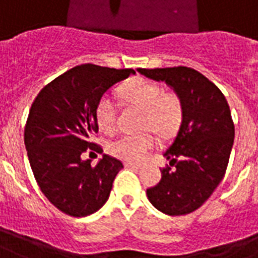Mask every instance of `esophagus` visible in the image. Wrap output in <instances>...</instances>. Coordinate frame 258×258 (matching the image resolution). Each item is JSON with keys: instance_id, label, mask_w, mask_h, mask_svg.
<instances>
[{"instance_id": "1", "label": "esophagus", "mask_w": 258, "mask_h": 258, "mask_svg": "<svg viewBox=\"0 0 258 258\" xmlns=\"http://www.w3.org/2000/svg\"><path fill=\"white\" fill-rule=\"evenodd\" d=\"M124 166L133 167V169H140V167H141V165H140V163H133V162H124Z\"/></svg>"}]
</instances>
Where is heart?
Segmentation results:
<instances>
[{"label": "heart", "instance_id": "obj_1", "mask_svg": "<svg viewBox=\"0 0 258 258\" xmlns=\"http://www.w3.org/2000/svg\"><path fill=\"white\" fill-rule=\"evenodd\" d=\"M125 106L142 109L141 127L155 131L162 138H169L180 128L184 106L176 92L163 91L158 82L145 78H135L125 82L118 89ZM99 128L106 134L114 133L118 125V109L113 99L103 96L96 106ZM156 140L151 133L124 134L109 144V152L118 159L140 162L155 147Z\"/></svg>", "mask_w": 258, "mask_h": 258}]
</instances>
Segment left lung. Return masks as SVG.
Returning <instances> with one entry per match:
<instances>
[{
    "label": "left lung",
    "instance_id": "left-lung-1",
    "mask_svg": "<svg viewBox=\"0 0 258 258\" xmlns=\"http://www.w3.org/2000/svg\"><path fill=\"white\" fill-rule=\"evenodd\" d=\"M138 71L173 86L184 106L179 133L163 154L169 166L147 190L148 200L167 215L190 214L210 198L226 172L235 138L229 104L214 82L190 67Z\"/></svg>",
    "mask_w": 258,
    "mask_h": 258
}]
</instances>
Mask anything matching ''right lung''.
<instances>
[{"label": "right lung", "mask_w": 258, "mask_h": 258, "mask_svg": "<svg viewBox=\"0 0 258 258\" xmlns=\"http://www.w3.org/2000/svg\"><path fill=\"white\" fill-rule=\"evenodd\" d=\"M134 70L81 64L44 86L32 103L25 125V147L41 192L61 212L86 217L110 196L121 160L103 155L96 166L82 155L100 152L96 106L116 82Z\"/></svg>", "instance_id": "add662e5"}]
</instances>
